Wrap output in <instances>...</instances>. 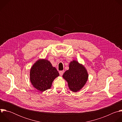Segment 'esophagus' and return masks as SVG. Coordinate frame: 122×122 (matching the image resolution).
<instances>
[{"mask_svg": "<svg viewBox=\"0 0 122 122\" xmlns=\"http://www.w3.org/2000/svg\"><path fill=\"white\" fill-rule=\"evenodd\" d=\"M64 72V71H59V74H60V76H62V75L63 74Z\"/></svg>", "mask_w": 122, "mask_h": 122, "instance_id": "1", "label": "esophagus"}]
</instances>
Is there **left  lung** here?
Instances as JSON below:
<instances>
[{"mask_svg":"<svg viewBox=\"0 0 122 122\" xmlns=\"http://www.w3.org/2000/svg\"><path fill=\"white\" fill-rule=\"evenodd\" d=\"M71 91L77 92L82 88L88 78V74L85 67L76 60L69 63V69L63 75Z\"/></svg>","mask_w":122,"mask_h":122,"instance_id":"1","label":"left lung"}]
</instances>
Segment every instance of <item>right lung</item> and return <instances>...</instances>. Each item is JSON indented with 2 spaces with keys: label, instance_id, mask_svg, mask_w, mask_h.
Returning a JSON list of instances; mask_svg holds the SVG:
<instances>
[{
  "label": "right lung",
  "instance_id": "1",
  "mask_svg": "<svg viewBox=\"0 0 122 122\" xmlns=\"http://www.w3.org/2000/svg\"><path fill=\"white\" fill-rule=\"evenodd\" d=\"M59 76L55 67L45 59H39L31 66L30 80L34 88L44 92L50 89L54 80Z\"/></svg>",
  "mask_w": 122,
  "mask_h": 122
}]
</instances>
